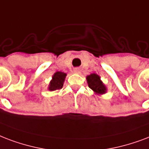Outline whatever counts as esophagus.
Returning a JSON list of instances; mask_svg holds the SVG:
<instances>
[{
	"label": "esophagus",
	"instance_id": "obj_1",
	"mask_svg": "<svg viewBox=\"0 0 149 149\" xmlns=\"http://www.w3.org/2000/svg\"><path fill=\"white\" fill-rule=\"evenodd\" d=\"M74 72L76 74H80L81 73V71L79 68H74Z\"/></svg>",
	"mask_w": 149,
	"mask_h": 149
}]
</instances>
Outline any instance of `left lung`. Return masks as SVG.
Returning <instances> with one entry per match:
<instances>
[{
  "label": "left lung",
  "mask_w": 149,
  "mask_h": 149,
  "mask_svg": "<svg viewBox=\"0 0 149 149\" xmlns=\"http://www.w3.org/2000/svg\"><path fill=\"white\" fill-rule=\"evenodd\" d=\"M88 85L91 89L98 95H102L107 93V87L102 83L100 77L96 74H91L86 77Z\"/></svg>",
  "instance_id": "obj_1"
}]
</instances>
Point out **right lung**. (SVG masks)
<instances>
[{
    "instance_id": "add662e5",
    "label": "right lung",
    "mask_w": 149,
    "mask_h": 149,
    "mask_svg": "<svg viewBox=\"0 0 149 149\" xmlns=\"http://www.w3.org/2000/svg\"><path fill=\"white\" fill-rule=\"evenodd\" d=\"M66 75L67 74L61 71H56V73H54L52 77V80L49 82L48 89L49 91H55L62 88Z\"/></svg>"
}]
</instances>
